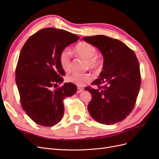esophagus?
<instances>
[{
    "mask_svg": "<svg viewBox=\"0 0 159 159\" xmlns=\"http://www.w3.org/2000/svg\"><path fill=\"white\" fill-rule=\"evenodd\" d=\"M84 89H82V88H78V89H77V93H81V91H82Z\"/></svg>",
    "mask_w": 159,
    "mask_h": 159,
    "instance_id": "esophagus-1",
    "label": "esophagus"
}]
</instances>
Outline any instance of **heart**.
<instances>
[{
	"mask_svg": "<svg viewBox=\"0 0 159 159\" xmlns=\"http://www.w3.org/2000/svg\"><path fill=\"white\" fill-rule=\"evenodd\" d=\"M74 51L76 56L85 59V69L89 68L95 71H98L102 69L103 60L97 54V48L92 44L85 42H80L75 45ZM59 62L61 68L65 71H70L71 68V57L68 49L65 48L61 51L59 56ZM66 80L69 82L82 87L92 80V76L88 72H73L66 77Z\"/></svg>",
	"mask_w": 159,
	"mask_h": 159,
	"instance_id": "obj_1",
	"label": "heart"
}]
</instances>
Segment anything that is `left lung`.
I'll list each match as a JSON object with an SVG mask.
<instances>
[{"mask_svg": "<svg viewBox=\"0 0 159 159\" xmlns=\"http://www.w3.org/2000/svg\"><path fill=\"white\" fill-rule=\"evenodd\" d=\"M103 56L99 78L85 88L92 99L88 109L96 121L113 125L123 121L133 111L141 87L140 67L133 50L119 40L103 35L84 37Z\"/></svg>", "mask_w": 159, "mask_h": 159, "instance_id": "1", "label": "left lung"}]
</instances>
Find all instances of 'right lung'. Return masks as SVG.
Here are the masks:
<instances>
[{
	"instance_id": "1",
	"label": "right lung",
	"mask_w": 159,
	"mask_h": 159,
	"mask_svg": "<svg viewBox=\"0 0 159 159\" xmlns=\"http://www.w3.org/2000/svg\"><path fill=\"white\" fill-rule=\"evenodd\" d=\"M80 39L64 30L46 28L32 35L24 44L16 68V83L22 108L36 124L52 127L64 113L63 99L72 96L77 86L63 85L65 71L59 62L62 50Z\"/></svg>"
}]
</instances>
